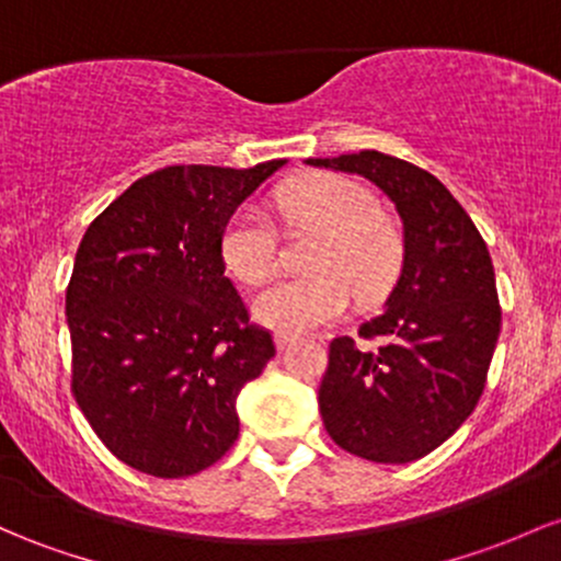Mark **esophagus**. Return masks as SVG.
I'll return each instance as SVG.
<instances>
[{
    "label": "esophagus",
    "instance_id": "obj_1",
    "mask_svg": "<svg viewBox=\"0 0 561 561\" xmlns=\"http://www.w3.org/2000/svg\"><path fill=\"white\" fill-rule=\"evenodd\" d=\"M298 341V335H293V332H276V348H287L290 343Z\"/></svg>",
    "mask_w": 561,
    "mask_h": 561
}]
</instances>
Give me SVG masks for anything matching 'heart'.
I'll use <instances>...</instances> for the list:
<instances>
[{
    "label": "heart",
    "instance_id": "heart-1",
    "mask_svg": "<svg viewBox=\"0 0 561 561\" xmlns=\"http://www.w3.org/2000/svg\"><path fill=\"white\" fill-rule=\"evenodd\" d=\"M276 213L290 229L319 231L306 266L311 274L279 279L252 304L257 322L304 332L341 319L362 304L386 298L404 261L402 231L378 213L370 188L343 175L317 172L276 194ZM220 261L244 285H261L276 268V233L255 205L239 207L220 231Z\"/></svg>",
    "mask_w": 561,
    "mask_h": 561
}]
</instances>
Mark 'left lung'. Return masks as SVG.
<instances>
[{
	"label": "left lung",
	"instance_id": "8db88e82",
	"mask_svg": "<svg viewBox=\"0 0 561 561\" xmlns=\"http://www.w3.org/2000/svg\"><path fill=\"white\" fill-rule=\"evenodd\" d=\"M306 164L367 178L402 218V274L386 311L359 328L380 346L330 343L319 412L346 453L410 463L450 439L484 391L501 335L488 244L450 191L404 159L359 151Z\"/></svg>",
	"mask_w": 561,
	"mask_h": 561
}]
</instances>
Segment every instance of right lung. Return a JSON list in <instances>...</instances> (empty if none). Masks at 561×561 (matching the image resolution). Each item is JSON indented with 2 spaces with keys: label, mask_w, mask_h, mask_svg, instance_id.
Masks as SVG:
<instances>
[{
  "label": "right lung",
  "mask_w": 561,
  "mask_h": 561,
  "mask_svg": "<svg viewBox=\"0 0 561 561\" xmlns=\"http://www.w3.org/2000/svg\"><path fill=\"white\" fill-rule=\"evenodd\" d=\"M282 164L157 170L79 242L66 290L71 391L135 471L191 477L237 442L239 391L276 348L226 276L220 231Z\"/></svg>",
  "instance_id": "1"
}]
</instances>
